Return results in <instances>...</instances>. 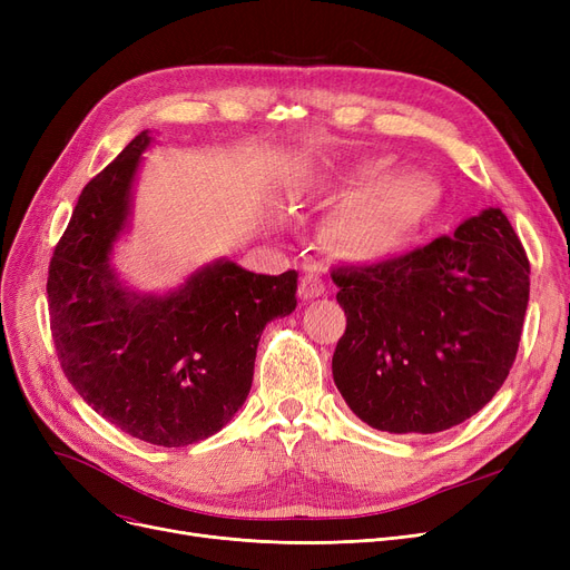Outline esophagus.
<instances>
[{
	"label": "esophagus",
	"instance_id": "obj_1",
	"mask_svg": "<svg viewBox=\"0 0 570 570\" xmlns=\"http://www.w3.org/2000/svg\"><path fill=\"white\" fill-rule=\"evenodd\" d=\"M297 293H301L303 301H314V297L323 295L325 293V284L318 275L314 273H307L303 279H301V288H297Z\"/></svg>",
	"mask_w": 570,
	"mask_h": 570
}]
</instances>
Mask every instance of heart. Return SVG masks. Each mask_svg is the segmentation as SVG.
<instances>
[{
    "label": "heart",
    "instance_id": "1",
    "mask_svg": "<svg viewBox=\"0 0 570 570\" xmlns=\"http://www.w3.org/2000/svg\"><path fill=\"white\" fill-rule=\"evenodd\" d=\"M342 196L353 200L333 219L331 239L344 258L357 263L400 252L428 207L425 185L415 177H400L383 187L381 175L363 173L348 179Z\"/></svg>",
    "mask_w": 570,
    "mask_h": 570
}]
</instances>
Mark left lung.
Wrapping results in <instances>:
<instances>
[{"label": "left lung", "mask_w": 570, "mask_h": 570, "mask_svg": "<svg viewBox=\"0 0 570 570\" xmlns=\"http://www.w3.org/2000/svg\"><path fill=\"white\" fill-rule=\"evenodd\" d=\"M333 379L374 430L436 434L481 411L518 355L529 261L499 207L404 256L337 267Z\"/></svg>", "instance_id": "obj_1"}]
</instances>
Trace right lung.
<instances>
[{
    "label": "right lung",
    "instance_id": "obj_1",
    "mask_svg": "<svg viewBox=\"0 0 570 570\" xmlns=\"http://www.w3.org/2000/svg\"><path fill=\"white\" fill-rule=\"evenodd\" d=\"M153 140L140 131L85 185L50 261L48 305L78 395L122 432L179 448L217 434L245 404L265 325L297 305V273L256 275L219 258L168 293L119 279L112 252Z\"/></svg>",
    "mask_w": 570,
    "mask_h": 570
}]
</instances>
